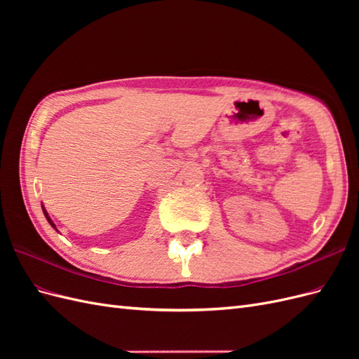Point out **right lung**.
<instances>
[{
	"instance_id": "1",
	"label": "right lung",
	"mask_w": 359,
	"mask_h": 359,
	"mask_svg": "<svg viewBox=\"0 0 359 359\" xmlns=\"http://www.w3.org/2000/svg\"><path fill=\"white\" fill-rule=\"evenodd\" d=\"M43 212H45V215H46V219H48V222L50 223V226H53V227H55V224H53V223H52V220H50V219H49V217H48V212H46L45 210H43Z\"/></svg>"
}]
</instances>
